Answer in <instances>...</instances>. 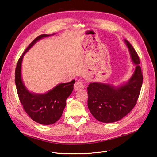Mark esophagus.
Returning <instances> with one entry per match:
<instances>
[{
	"mask_svg": "<svg viewBox=\"0 0 157 157\" xmlns=\"http://www.w3.org/2000/svg\"><path fill=\"white\" fill-rule=\"evenodd\" d=\"M84 88V86L83 82L80 80H78L75 82V84H74V89L75 90H82Z\"/></svg>",
	"mask_w": 157,
	"mask_h": 157,
	"instance_id": "34e87169",
	"label": "esophagus"
}]
</instances>
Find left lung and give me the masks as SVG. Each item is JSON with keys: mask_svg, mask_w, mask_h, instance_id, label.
<instances>
[{"mask_svg": "<svg viewBox=\"0 0 157 157\" xmlns=\"http://www.w3.org/2000/svg\"><path fill=\"white\" fill-rule=\"evenodd\" d=\"M124 42L136 65L128 82L118 86L94 82L90 83L87 88L90 111L102 123H113L124 117L135 106L140 92L143 76L139 56L131 44L127 40Z\"/></svg>", "mask_w": 157, "mask_h": 157, "instance_id": "1", "label": "left lung"}]
</instances>
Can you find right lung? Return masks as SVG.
<instances>
[{"label": "right lung", "instance_id": "obj_1", "mask_svg": "<svg viewBox=\"0 0 157 157\" xmlns=\"http://www.w3.org/2000/svg\"><path fill=\"white\" fill-rule=\"evenodd\" d=\"M50 36L51 34H42L31 42L19 58L15 75L17 91L23 109L32 120L42 125L53 124L61 118L66 106V100L71 94L73 84L75 82L73 79L69 83L59 84L44 94L29 92L23 84L21 78V63L23 56L36 42Z\"/></svg>", "mask_w": 157, "mask_h": 157}]
</instances>
